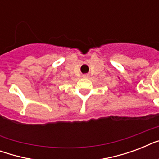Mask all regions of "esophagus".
<instances>
[{"label": "esophagus", "mask_w": 159, "mask_h": 159, "mask_svg": "<svg viewBox=\"0 0 159 159\" xmlns=\"http://www.w3.org/2000/svg\"><path fill=\"white\" fill-rule=\"evenodd\" d=\"M82 77H89V75H88V74H84V75H83V76H82Z\"/></svg>", "instance_id": "34e87169"}]
</instances>
